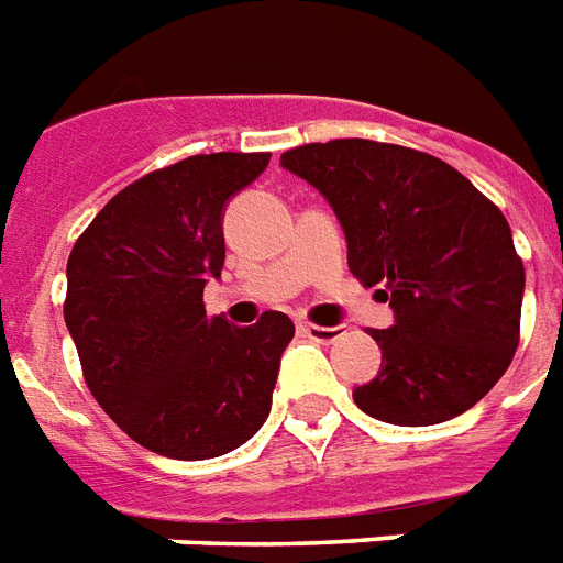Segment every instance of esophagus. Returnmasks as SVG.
Returning <instances> with one entry per match:
<instances>
[{
  "mask_svg": "<svg viewBox=\"0 0 563 563\" xmlns=\"http://www.w3.org/2000/svg\"><path fill=\"white\" fill-rule=\"evenodd\" d=\"M299 332L306 338H311V341H320V344H332V341H338V338L344 335V329L341 327H314V323H302Z\"/></svg>",
  "mask_w": 563,
  "mask_h": 563,
  "instance_id": "esophagus-1",
  "label": "esophagus"
}]
</instances>
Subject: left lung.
Listing matches in <instances>:
<instances>
[{
  "label": "left lung",
  "instance_id": "1",
  "mask_svg": "<svg viewBox=\"0 0 563 563\" xmlns=\"http://www.w3.org/2000/svg\"><path fill=\"white\" fill-rule=\"evenodd\" d=\"M282 166L332 205L350 273L395 311L371 332L383 365L353 391L356 407L400 427L475 407L519 344L526 269L505 213L457 168L404 145L314 142Z\"/></svg>",
  "mask_w": 563,
  "mask_h": 563
}]
</instances>
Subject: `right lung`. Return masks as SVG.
Here are the masks:
<instances>
[{"label":"right lung","instance_id":"1","mask_svg":"<svg viewBox=\"0 0 563 563\" xmlns=\"http://www.w3.org/2000/svg\"><path fill=\"white\" fill-rule=\"evenodd\" d=\"M269 154H198L121 189L67 257L65 323L82 377L126 437L172 460H210L255 437L294 338L282 311L255 327L207 317L225 264L222 217Z\"/></svg>","mask_w":563,"mask_h":563}]
</instances>
